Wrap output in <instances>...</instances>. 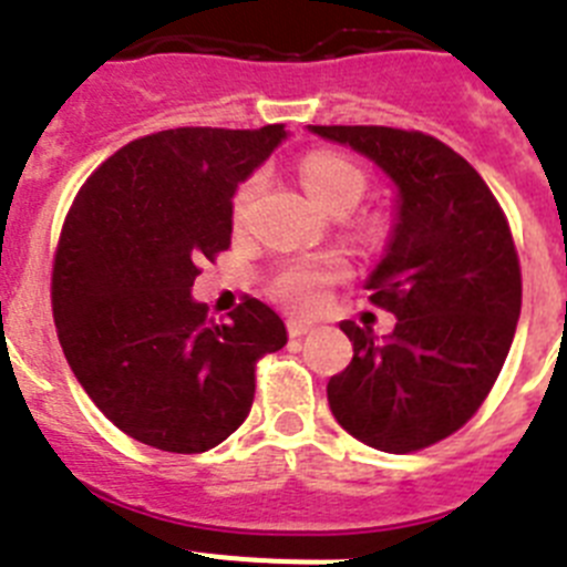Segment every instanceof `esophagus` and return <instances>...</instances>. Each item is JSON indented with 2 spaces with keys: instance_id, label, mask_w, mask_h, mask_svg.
Segmentation results:
<instances>
[{
  "instance_id": "34e87169",
  "label": "esophagus",
  "mask_w": 567,
  "mask_h": 567,
  "mask_svg": "<svg viewBox=\"0 0 567 567\" xmlns=\"http://www.w3.org/2000/svg\"><path fill=\"white\" fill-rule=\"evenodd\" d=\"M287 332L289 338H303L307 332H312V323H307V320H289Z\"/></svg>"
}]
</instances>
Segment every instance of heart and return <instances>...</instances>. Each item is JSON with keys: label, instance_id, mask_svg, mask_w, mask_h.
Here are the masks:
<instances>
[{"label": "heart", "instance_id": "heart-1", "mask_svg": "<svg viewBox=\"0 0 567 567\" xmlns=\"http://www.w3.org/2000/svg\"><path fill=\"white\" fill-rule=\"evenodd\" d=\"M300 182L307 187L320 207L349 209L363 198L365 173L349 155L332 153V150H315L300 162ZM260 189V175H252L240 184L233 198V221L247 224L249 209L255 204V195ZM340 278V267L334 260H298L280 269L272 280L275 298L284 300L287 307L298 312H312L323 300V289Z\"/></svg>", "mask_w": 567, "mask_h": 567}]
</instances>
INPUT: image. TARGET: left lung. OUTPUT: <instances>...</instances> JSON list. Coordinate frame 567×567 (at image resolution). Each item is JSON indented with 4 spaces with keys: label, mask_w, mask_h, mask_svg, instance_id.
Wrapping results in <instances>:
<instances>
[{
    "label": "left lung",
    "mask_w": 567,
    "mask_h": 567,
    "mask_svg": "<svg viewBox=\"0 0 567 567\" xmlns=\"http://www.w3.org/2000/svg\"><path fill=\"white\" fill-rule=\"evenodd\" d=\"M309 130L372 158L398 187L392 238L365 280L398 323L383 340L340 323L354 358L329 380V409L360 443L420 452L474 417L508 358L523 307L508 221L477 169L434 135Z\"/></svg>",
    "instance_id": "left-lung-1"
}]
</instances>
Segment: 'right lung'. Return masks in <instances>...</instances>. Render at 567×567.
I'll use <instances>...</instances> for the list:
<instances>
[{"label": "right lung", "mask_w": 567, "mask_h": 567, "mask_svg": "<svg viewBox=\"0 0 567 567\" xmlns=\"http://www.w3.org/2000/svg\"><path fill=\"white\" fill-rule=\"evenodd\" d=\"M287 138L175 127L135 138L90 175L53 260V318L70 369L104 417L162 452L202 454L252 409L255 363L287 346L284 320L247 298L227 323L193 298L229 249L233 195Z\"/></svg>", "instance_id": "obj_1"}]
</instances>
